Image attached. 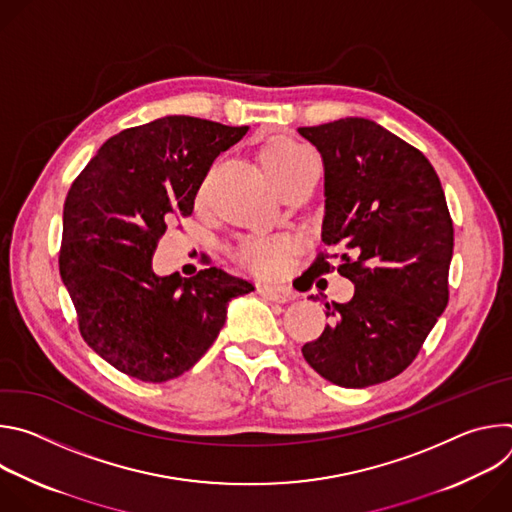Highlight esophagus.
Returning a JSON list of instances; mask_svg holds the SVG:
<instances>
[{"instance_id":"1","label":"esophagus","mask_w":512,"mask_h":512,"mask_svg":"<svg viewBox=\"0 0 512 512\" xmlns=\"http://www.w3.org/2000/svg\"><path fill=\"white\" fill-rule=\"evenodd\" d=\"M257 291L259 296H263L265 300H271V302H289L294 300V291L287 289V287H279V285H271V283H259L257 285Z\"/></svg>"}]
</instances>
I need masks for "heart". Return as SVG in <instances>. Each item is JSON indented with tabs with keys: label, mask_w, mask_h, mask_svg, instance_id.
Wrapping results in <instances>:
<instances>
[{
	"label": "heart",
	"mask_w": 512,
	"mask_h": 512,
	"mask_svg": "<svg viewBox=\"0 0 512 512\" xmlns=\"http://www.w3.org/2000/svg\"><path fill=\"white\" fill-rule=\"evenodd\" d=\"M257 156L261 168L275 182V186L291 176H296L310 162L316 160L306 145L287 135L267 137L261 143ZM291 249H294V243L287 237H255L243 241L237 247L235 255L249 269L263 275H275L285 269Z\"/></svg>",
	"instance_id": "1"
}]
</instances>
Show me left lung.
Returning a JSON list of instances; mask_svg holds the SVG:
<instances>
[{
	"label": "left lung",
	"mask_w": 512,
	"mask_h": 512,
	"mask_svg": "<svg viewBox=\"0 0 512 512\" xmlns=\"http://www.w3.org/2000/svg\"><path fill=\"white\" fill-rule=\"evenodd\" d=\"M298 131L322 156V241L340 251L318 253L306 273L338 271L354 283L350 302L326 304L334 322L302 354L338 387H371L409 367L448 306L452 216L429 160L375 121Z\"/></svg>",
	"instance_id": "1"
}]
</instances>
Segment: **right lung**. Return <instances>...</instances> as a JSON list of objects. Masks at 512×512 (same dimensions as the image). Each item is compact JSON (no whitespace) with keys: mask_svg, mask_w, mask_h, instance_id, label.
Returning <instances> with one entry per match:
<instances>
[{"mask_svg":"<svg viewBox=\"0 0 512 512\" xmlns=\"http://www.w3.org/2000/svg\"><path fill=\"white\" fill-rule=\"evenodd\" d=\"M247 129L188 115L123 129L66 194L58 267L81 336L133 379L164 383L192 369L225 326L229 302L255 289L218 267L192 277L152 269L168 227L192 214L214 158Z\"/></svg>","mask_w":512,"mask_h":512,"instance_id":"obj_1","label":"right lung"}]
</instances>
